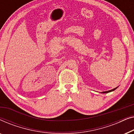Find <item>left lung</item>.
<instances>
[{"instance_id":"obj_1","label":"left lung","mask_w":134,"mask_h":134,"mask_svg":"<svg viewBox=\"0 0 134 134\" xmlns=\"http://www.w3.org/2000/svg\"><path fill=\"white\" fill-rule=\"evenodd\" d=\"M117 88H118V87H117L116 88H113L112 90H109V91H103V92H102V93H109V92H111V91H114L115 90H116Z\"/></svg>"}]
</instances>
